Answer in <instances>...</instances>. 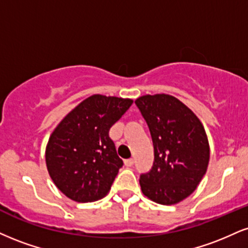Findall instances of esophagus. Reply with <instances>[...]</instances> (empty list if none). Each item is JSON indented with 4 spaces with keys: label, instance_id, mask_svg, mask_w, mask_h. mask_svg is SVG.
<instances>
[{
    "label": "esophagus",
    "instance_id": "obj_1",
    "mask_svg": "<svg viewBox=\"0 0 248 248\" xmlns=\"http://www.w3.org/2000/svg\"><path fill=\"white\" fill-rule=\"evenodd\" d=\"M124 165L128 166V168H130V166L134 165V159L133 158H130V159H126L124 160Z\"/></svg>",
    "mask_w": 248,
    "mask_h": 248
}]
</instances>
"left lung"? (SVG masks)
<instances>
[{"mask_svg": "<svg viewBox=\"0 0 248 248\" xmlns=\"http://www.w3.org/2000/svg\"><path fill=\"white\" fill-rule=\"evenodd\" d=\"M154 143L155 162L142 173L145 196L160 204H174L195 190L207 172L209 144L198 116L169 94L143 95L135 101Z\"/></svg>", "mask_w": 248, "mask_h": 248, "instance_id": "left-lung-1", "label": "left lung"}]
</instances>
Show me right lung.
<instances>
[{"mask_svg": "<svg viewBox=\"0 0 248 248\" xmlns=\"http://www.w3.org/2000/svg\"><path fill=\"white\" fill-rule=\"evenodd\" d=\"M132 104L130 99L91 95L55 128L46 148V164L65 196L85 203L108 193L124 165L108 136L109 128Z\"/></svg>", "mask_w": 248, "mask_h": 248, "instance_id": "add662e5", "label": "right lung"}]
</instances>
